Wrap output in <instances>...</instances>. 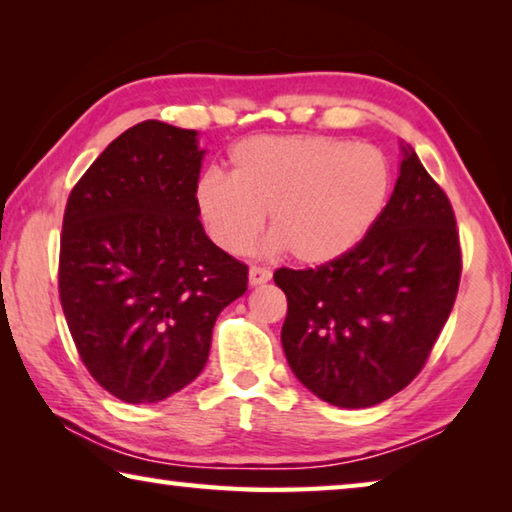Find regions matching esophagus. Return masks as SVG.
Here are the masks:
<instances>
[{"label": "esophagus", "instance_id": "esophagus-1", "mask_svg": "<svg viewBox=\"0 0 512 512\" xmlns=\"http://www.w3.org/2000/svg\"><path fill=\"white\" fill-rule=\"evenodd\" d=\"M271 275L273 273L264 266H250V271H248L250 287H259V284H266L268 280H271Z\"/></svg>", "mask_w": 512, "mask_h": 512}]
</instances>
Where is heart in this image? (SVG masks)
I'll return each mask as SVG.
<instances>
[{"label": "heart", "mask_w": 512, "mask_h": 512, "mask_svg": "<svg viewBox=\"0 0 512 512\" xmlns=\"http://www.w3.org/2000/svg\"><path fill=\"white\" fill-rule=\"evenodd\" d=\"M230 178L207 171L196 210L230 255L253 246L268 212L273 246L320 266L352 253L386 210L393 173L375 146L325 135L250 137L230 151Z\"/></svg>", "instance_id": "b5f03b06"}]
</instances>
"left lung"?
Listing matches in <instances>:
<instances>
[{"label": "left lung", "instance_id": "1", "mask_svg": "<svg viewBox=\"0 0 512 512\" xmlns=\"http://www.w3.org/2000/svg\"><path fill=\"white\" fill-rule=\"evenodd\" d=\"M461 268L452 203L406 146L391 201L352 253L273 273L287 296L282 348L293 375L341 409L400 393L452 314Z\"/></svg>", "mask_w": 512, "mask_h": 512}]
</instances>
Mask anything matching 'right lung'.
<instances>
[{"mask_svg": "<svg viewBox=\"0 0 512 512\" xmlns=\"http://www.w3.org/2000/svg\"><path fill=\"white\" fill-rule=\"evenodd\" d=\"M203 153L196 131L142 121L67 198L60 305L83 366L121 402H160L201 375L216 316L248 289V266L198 221Z\"/></svg>", "mask_w": 512, "mask_h": 512, "instance_id": "1", "label": "right lung"}]
</instances>
